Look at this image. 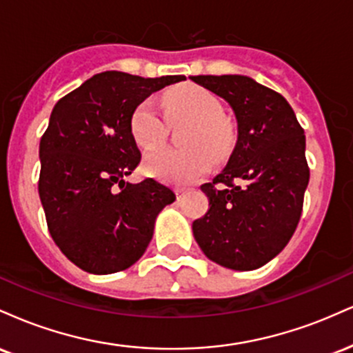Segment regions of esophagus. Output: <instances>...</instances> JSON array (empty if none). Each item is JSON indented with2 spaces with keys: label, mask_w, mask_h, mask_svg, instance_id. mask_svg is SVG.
Here are the masks:
<instances>
[{
  "label": "esophagus",
  "mask_w": 353,
  "mask_h": 353,
  "mask_svg": "<svg viewBox=\"0 0 353 353\" xmlns=\"http://www.w3.org/2000/svg\"><path fill=\"white\" fill-rule=\"evenodd\" d=\"M174 192H176L177 199H181L182 196H185V194L189 192V189L188 188H176V189H174Z\"/></svg>",
  "instance_id": "1"
}]
</instances>
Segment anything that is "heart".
Wrapping results in <instances>:
<instances>
[{
  "instance_id": "1",
  "label": "heart",
  "mask_w": 353,
  "mask_h": 353,
  "mask_svg": "<svg viewBox=\"0 0 353 353\" xmlns=\"http://www.w3.org/2000/svg\"><path fill=\"white\" fill-rule=\"evenodd\" d=\"M168 119H189L192 125L182 137L188 149H159L144 157L148 176L169 182L189 184L209 172L214 161H222L234 143L232 124L222 116L221 99L199 84H181L159 99ZM129 131L144 151L159 148L168 137V121L152 99L139 103L129 117Z\"/></svg>"
}]
</instances>
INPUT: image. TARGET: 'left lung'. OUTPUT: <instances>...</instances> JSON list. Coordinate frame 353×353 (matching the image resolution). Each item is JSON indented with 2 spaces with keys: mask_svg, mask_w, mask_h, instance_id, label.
<instances>
[{
  "mask_svg": "<svg viewBox=\"0 0 353 353\" xmlns=\"http://www.w3.org/2000/svg\"><path fill=\"white\" fill-rule=\"evenodd\" d=\"M234 109L237 144L225 169L201 185L209 210L192 222L210 261L254 270L289 244L309 184L305 134L294 109L274 89L239 74L190 76Z\"/></svg>",
  "mask_w": 353,
  "mask_h": 353,
  "instance_id": "8db88e82",
  "label": "left lung"
}]
</instances>
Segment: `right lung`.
Segmentation results:
<instances>
[{
    "instance_id": "1",
    "label": "right lung",
    "mask_w": 353,
    "mask_h": 353,
    "mask_svg": "<svg viewBox=\"0 0 353 353\" xmlns=\"http://www.w3.org/2000/svg\"><path fill=\"white\" fill-rule=\"evenodd\" d=\"M184 76L94 74L52 108L39 143V199L61 252L91 274H112L141 259L154 222L176 201L154 179L125 182L141 163L129 131L134 108Z\"/></svg>"
}]
</instances>
